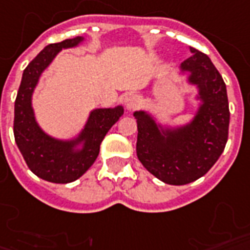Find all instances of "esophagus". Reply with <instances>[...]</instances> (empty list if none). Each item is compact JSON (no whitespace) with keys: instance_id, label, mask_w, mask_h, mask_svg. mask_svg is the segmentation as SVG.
<instances>
[{"instance_id":"obj_1","label":"esophagus","mask_w":250,"mask_h":250,"mask_svg":"<svg viewBox=\"0 0 250 250\" xmlns=\"http://www.w3.org/2000/svg\"><path fill=\"white\" fill-rule=\"evenodd\" d=\"M140 106V98L138 95H130L125 99V108L128 111H132Z\"/></svg>"}]
</instances>
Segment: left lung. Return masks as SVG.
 Segmentation results:
<instances>
[{"label": "left lung", "instance_id": "1", "mask_svg": "<svg viewBox=\"0 0 250 250\" xmlns=\"http://www.w3.org/2000/svg\"><path fill=\"white\" fill-rule=\"evenodd\" d=\"M179 66V77L196 88L195 114L186 123L159 122L144 110L135 111L136 155L144 168L166 184L184 186L204 176L223 153L228 140L227 86L209 57L191 47Z\"/></svg>", "mask_w": 250, "mask_h": 250}]
</instances>
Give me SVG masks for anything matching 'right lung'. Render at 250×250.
Wrapping results in <instances>:
<instances>
[{
    "mask_svg": "<svg viewBox=\"0 0 250 250\" xmlns=\"http://www.w3.org/2000/svg\"><path fill=\"white\" fill-rule=\"evenodd\" d=\"M83 37L47 45L23 70L14 103V138L30 171L46 182L66 184L91 167L99 147L112 125L123 115V106L94 108L78 134L70 139L54 138L42 130L33 108V94L41 75L63 49L78 47Z\"/></svg>",
    "mask_w": 250,
    "mask_h": 250,
    "instance_id": "right-lung-1",
    "label": "right lung"
}]
</instances>
